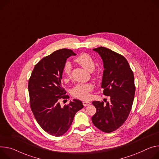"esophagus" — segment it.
<instances>
[{
    "instance_id": "esophagus-1",
    "label": "esophagus",
    "mask_w": 159,
    "mask_h": 159,
    "mask_svg": "<svg viewBox=\"0 0 159 159\" xmlns=\"http://www.w3.org/2000/svg\"><path fill=\"white\" fill-rule=\"evenodd\" d=\"M91 105V103L89 102H88V101H84V102H83V105L84 107L88 106V105Z\"/></svg>"
}]
</instances>
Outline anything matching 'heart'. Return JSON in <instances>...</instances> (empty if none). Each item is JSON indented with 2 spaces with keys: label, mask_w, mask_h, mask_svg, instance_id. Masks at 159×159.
<instances>
[{
  "label": "heart",
  "mask_w": 159,
  "mask_h": 159,
  "mask_svg": "<svg viewBox=\"0 0 159 159\" xmlns=\"http://www.w3.org/2000/svg\"><path fill=\"white\" fill-rule=\"evenodd\" d=\"M75 61L82 66L85 70L92 71L95 67V62L93 57L87 53H83L76 57ZM71 66L69 62H66L64 66V73L66 75V78H69L71 74ZM93 87L91 84H77L71 89V94L73 96L82 99H87L91 96L90 92Z\"/></svg>",
  "instance_id": "1"
}]
</instances>
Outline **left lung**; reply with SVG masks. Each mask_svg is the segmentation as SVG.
Returning <instances> with one entry per match:
<instances>
[{"label": "left lung", "mask_w": 159, "mask_h": 159, "mask_svg": "<svg viewBox=\"0 0 159 159\" xmlns=\"http://www.w3.org/2000/svg\"><path fill=\"white\" fill-rule=\"evenodd\" d=\"M93 50L103 62L102 88L110 102H93L96 112L92 121L101 131L111 133L125 122L131 110L136 89L134 74L123 56L103 47Z\"/></svg>", "instance_id": "obj_1"}]
</instances>
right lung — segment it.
<instances>
[{
	"mask_svg": "<svg viewBox=\"0 0 159 159\" xmlns=\"http://www.w3.org/2000/svg\"><path fill=\"white\" fill-rule=\"evenodd\" d=\"M73 51L62 49L54 51L35 65L28 81L31 110L40 126L48 134L60 136L70 127L75 113L84 106L74 99L61 107V99H67L62 87L64 66L67 58L75 56Z\"/></svg>",
	"mask_w": 159,
	"mask_h": 159,
	"instance_id": "right-lung-1",
	"label": "right lung"
}]
</instances>
